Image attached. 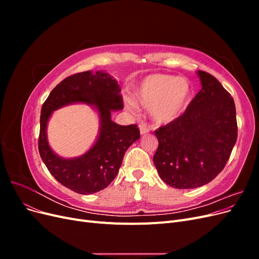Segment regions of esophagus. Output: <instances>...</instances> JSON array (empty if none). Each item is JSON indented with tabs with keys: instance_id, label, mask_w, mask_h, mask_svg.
<instances>
[{
	"instance_id": "1",
	"label": "esophagus",
	"mask_w": 259,
	"mask_h": 259,
	"mask_svg": "<svg viewBox=\"0 0 259 259\" xmlns=\"http://www.w3.org/2000/svg\"><path fill=\"white\" fill-rule=\"evenodd\" d=\"M139 131H140V135H146L147 133L149 132V128H148V127H146L145 125H140Z\"/></svg>"
}]
</instances>
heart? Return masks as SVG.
Here are the masks:
<instances>
[{
  "label": "heart",
  "instance_id": "heart-1",
  "mask_svg": "<svg viewBox=\"0 0 259 259\" xmlns=\"http://www.w3.org/2000/svg\"><path fill=\"white\" fill-rule=\"evenodd\" d=\"M135 103L149 109L152 122L166 125L177 121L193 98V86L189 80L171 74L147 75L133 93ZM131 106H135L130 101Z\"/></svg>",
  "mask_w": 259,
  "mask_h": 259
}]
</instances>
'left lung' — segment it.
I'll list each match as a JSON object with an SVG mask.
<instances>
[{"label":"left lung","instance_id":"left-lung-1","mask_svg":"<svg viewBox=\"0 0 259 259\" xmlns=\"http://www.w3.org/2000/svg\"><path fill=\"white\" fill-rule=\"evenodd\" d=\"M197 74L202 89L186 112L155 131L154 166L163 182L176 189L211 182L225 167L238 136L233 98L213 75Z\"/></svg>","mask_w":259,"mask_h":259}]
</instances>
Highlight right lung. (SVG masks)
Segmentation results:
<instances>
[{
	"instance_id": "add662e5",
	"label": "right lung",
	"mask_w": 259,
	"mask_h": 259,
	"mask_svg": "<svg viewBox=\"0 0 259 259\" xmlns=\"http://www.w3.org/2000/svg\"><path fill=\"white\" fill-rule=\"evenodd\" d=\"M120 93V85L107 71H85L61 81L43 104L38 151L50 173L70 190L92 194L105 189L119 173L125 152L139 139L136 125H119L111 119L112 111L123 109ZM74 103L91 105L98 113L99 134L84 155L64 158L49 146L47 125L54 111Z\"/></svg>"
}]
</instances>
